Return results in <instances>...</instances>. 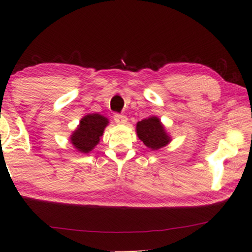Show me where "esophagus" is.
I'll return each mask as SVG.
<instances>
[{
	"instance_id": "esophagus-1",
	"label": "esophagus",
	"mask_w": 252,
	"mask_h": 252,
	"mask_svg": "<svg viewBox=\"0 0 252 252\" xmlns=\"http://www.w3.org/2000/svg\"><path fill=\"white\" fill-rule=\"evenodd\" d=\"M113 119L118 125H126L127 121V118L126 116H122V114H114Z\"/></svg>"
}]
</instances>
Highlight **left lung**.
I'll use <instances>...</instances> for the list:
<instances>
[{
	"mask_svg": "<svg viewBox=\"0 0 252 252\" xmlns=\"http://www.w3.org/2000/svg\"><path fill=\"white\" fill-rule=\"evenodd\" d=\"M135 132L138 138L150 150H159L172 141V138L165 130L161 120L156 116L149 118L136 123Z\"/></svg>",
	"mask_w": 252,
	"mask_h": 252,
	"instance_id": "left-lung-1",
	"label": "left lung"
}]
</instances>
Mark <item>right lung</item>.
Listing matches in <instances>:
<instances>
[{"label": "right lung", "instance_id": "add662e5", "mask_svg": "<svg viewBox=\"0 0 252 252\" xmlns=\"http://www.w3.org/2000/svg\"><path fill=\"white\" fill-rule=\"evenodd\" d=\"M109 119L99 113H89L80 120L79 126L70 135V141L81 153H89L100 142Z\"/></svg>", "mask_w": 252, "mask_h": 252}]
</instances>
